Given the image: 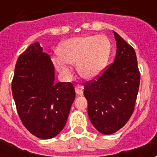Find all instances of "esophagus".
<instances>
[{"label":"esophagus","mask_w":157,"mask_h":157,"mask_svg":"<svg viewBox=\"0 0 157 157\" xmlns=\"http://www.w3.org/2000/svg\"><path fill=\"white\" fill-rule=\"evenodd\" d=\"M75 92L77 95H82L83 94V86L81 85H77L75 86Z\"/></svg>","instance_id":"obj_1"}]
</instances>
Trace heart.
<instances>
[{
	"label": "heart",
	"instance_id": "1",
	"mask_svg": "<svg viewBox=\"0 0 157 157\" xmlns=\"http://www.w3.org/2000/svg\"><path fill=\"white\" fill-rule=\"evenodd\" d=\"M111 53V43L104 35L76 37L67 39L58 48L59 56L54 65L63 75H69L68 64L75 65L83 78L93 80L104 71Z\"/></svg>",
	"mask_w": 157,
	"mask_h": 157
}]
</instances>
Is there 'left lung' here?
Returning a JSON list of instances; mask_svg holds the SVG:
<instances>
[{"label":"left lung","instance_id":"1","mask_svg":"<svg viewBox=\"0 0 157 157\" xmlns=\"http://www.w3.org/2000/svg\"><path fill=\"white\" fill-rule=\"evenodd\" d=\"M113 34L114 61L97 80L84 85L90 121L103 135L117 132L131 117L140 80L135 49L114 31Z\"/></svg>","mask_w":157,"mask_h":157}]
</instances>
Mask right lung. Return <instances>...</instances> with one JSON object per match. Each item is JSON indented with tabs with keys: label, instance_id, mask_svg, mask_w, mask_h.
I'll list each match as a JSON object with an SVG mask.
<instances>
[{
	"label": "right lung",
	"instance_id": "obj_1",
	"mask_svg": "<svg viewBox=\"0 0 157 157\" xmlns=\"http://www.w3.org/2000/svg\"><path fill=\"white\" fill-rule=\"evenodd\" d=\"M12 92L25 128L40 139H51L65 127L75 98L71 82H55V68L39 43L17 59Z\"/></svg>",
	"mask_w": 157,
	"mask_h": 157
}]
</instances>
